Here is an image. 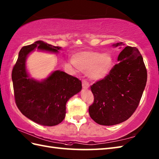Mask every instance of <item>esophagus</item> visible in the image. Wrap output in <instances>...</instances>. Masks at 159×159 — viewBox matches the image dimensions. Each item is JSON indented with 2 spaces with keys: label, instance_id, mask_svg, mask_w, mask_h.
I'll return each mask as SVG.
<instances>
[{
  "label": "esophagus",
  "instance_id": "1",
  "mask_svg": "<svg viewBox=\"0 0 159 159\" xmlns=\"http://www.w3.org/2000/svg\"><path fill=\"white\" fill-rule=\"evenodd\" d=\"M82 85H83V88L84 89H89V83L87 82V80H83Z\"/></svg>",
  "mask_w": 159,
  "mask_h": 159
}]
</instances>
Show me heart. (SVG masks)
I'll use <instances>...</instances> for the list:
<instances>
[{"instance_id": "heart-1", "label": "heart", "mask_w": 159, "mask_h": 159, "mask_svg": "<svg viewBox=\"0 0 159 159\" xmlns=\"http://www.w3.org/2000/svg\"><path fill=\"white\" fill-rule=\"evenodd\" d=\"M72 62L78 70L86 72L89 79L98 81L104 79L109 74L113 61L109 53L82 51L72 57Z\"/></svg>"}]
</instances>
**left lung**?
<instances>
[{"label": "left lung", "instance_id": "8db88e82", "mask_svg": "<svg viewBox=\"0 0 159 159\" xmlns=\"http://www.w3.org/2000/svg\"><path fill=\"white\" fill-rule=\"evenodd\" d=\"M124 46L122 42L113 47ZM109 75L91 86L93 103L89 113L97 124L113 126L127 120L139 105L146 85L147 70L135 47L126 46Z\"/></svg>", "mask_w": 159, "mask_h": 159}]
</instances>
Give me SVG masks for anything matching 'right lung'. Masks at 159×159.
<instances>
[{"label": "right lung", "instance_id": "1", "mask_svg": "<svg viewBox=\"0 0 159 159\" xmlns=\"http://www.w3.org/2000/svg\"><path fill=\"white\" fill-rule=\"evenodd\" d=\"M35 49L57 54L61 48L42 41L22 47L11 74L16 103L20 112L34 122L56 126L66 117L67 101L80 92L82 83L61 70L54 71L42 80L30 77L26 61Z\"/></svg>", "mask_w": 159, "mask_h": 159}]
</instances>
